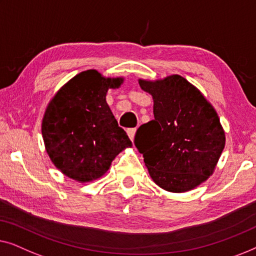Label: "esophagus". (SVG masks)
<instances>
[{
  "label": "esophagus",
  "instance_id": "1",
  "mask_svg": "<svg viewBox=\"0 0 256 256\" xmlns=\"http://www.w3.org/2000/svg\"><path fill=\"white\" fill-rule=\"evenodd\" d=\"M136 131V128H128V134L130 139H131L132 142H133V139H134Z\"/></svg>",
  "mask_w": 256,
  "mask_h": 256
}]
</instances>
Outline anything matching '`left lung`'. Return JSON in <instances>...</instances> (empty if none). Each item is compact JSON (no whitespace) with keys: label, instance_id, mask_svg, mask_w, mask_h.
Listing matches in <instances>:
<instances>
[{"label":"left lung","instance_id":"8db88e82","mask_svg":"<svg viewBox=\"0 0 256 256\" xmlns=\"http://www.w3.org/2000/svg\"><path fill=\"white\" fill-rule=\"evenodd\" d=\"M153 97L154 120L142 125L134 145L150 178L170 192H189L212 175L225 146L214 106L180 75L139 80Z\"/></svg>","mask_w":256,"mask_h":256}]
</instances>
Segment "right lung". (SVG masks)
<instances>
[{"label":"right lung","instance_id":"add662e5","mask_svg":"<svg viewBox=\"0 0 256 256\" xmlns=\"http://www.w3.org/2000/svg\"><path fill=\"white\" fill-rule=\"evenodd\" d=\"M123 78H104L95 70L81 72L56 94L42 123L46 152L68 178L90 182L106 174L111 162L132 142L108 106L109 88Z\"/></svg>","mask_w":256,"mask_h":256}]
</instances>
